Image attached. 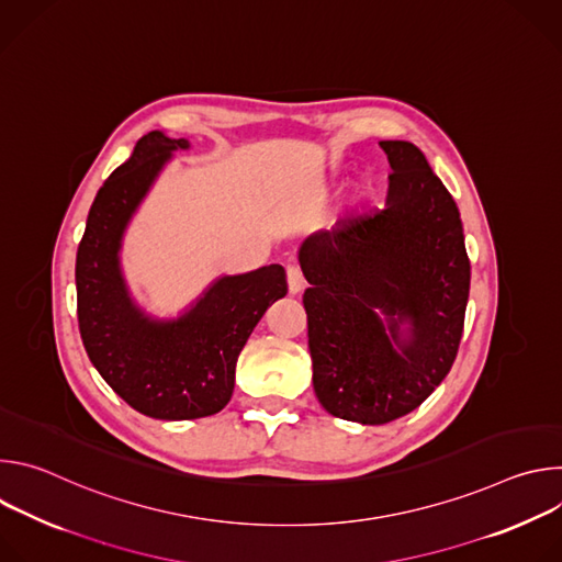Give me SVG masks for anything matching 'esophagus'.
<instances>
[{
  "mask_svg": "<svg viewBox=\"0 0 562 562\" xmlns=\"http://www.w3.org/2000/svg\"><path fill=\"white\" fill-rule=\"evenodd\" d=\"M286 284H289V293H300L304 286V276L300 271V267L289 265L286 267Z\"/></svg>",
  "mask_w": 562,
  "mask_h": 562,
  "instance_id": "esophagus-1",
  "label": "esophagus"
}]
</instances>
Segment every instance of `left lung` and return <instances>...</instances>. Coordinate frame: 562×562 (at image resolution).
<instances>
[{
	"label": "left lung",
	"instance_id": "obj_1",
	"mask_svg": "<svg viewBox=\"0 0 562 562\" xmlns=\"http://www.w3.org/2000/svg\"><path fill=\"white\" fill-rule=\"evenodd\" d=\"M380 148L391 165L386 204L300 249L315 395L362 425L407 416L447 378L471 280L458 206L423 150L403 139Z\"/></svg>",
	"mask_w": 562,
	"mask_h": 562
}]
</instances>
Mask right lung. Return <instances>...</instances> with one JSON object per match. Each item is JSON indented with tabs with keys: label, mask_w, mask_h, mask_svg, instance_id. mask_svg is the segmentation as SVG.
<instances>
[{
	"label": "right lung",
	"mask_w": 562,
	"mask_h": 562,
	"mask_svg": "<svg viewBox=\"0 0 562 562\" xmlns=\"http://www.w3.org/2000/svg\"><path fill=\"white\" fill-rule=\"evenodd\" d=\"M187 139L144 135L98 191L77 247V323L85 349L126 403L157 420H193L222 412L233 393L237 356L278 297L280 265L224 276L176 319L148 317L128 295L120 249L124 231L157 173Z\"/></svg>",
	"instance_id": "add662e5"
}]
</instances>
